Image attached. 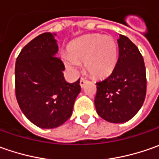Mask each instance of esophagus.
<instances>
[{
  "instance_id": "34e87169",
  "label": "esophagus",
  "mask_w": 159,
  "mask_h": 159,
  "mask_svg": "<svg viewBox=\"0 0 159 159\" xmlns=\"http://www.w3.org/2000/svg\"><path fill=\"white\" fill-rule=\"evenodd\" d=\"M87 82H88V80H87L86 79L81 78V79H80V87H81V88H84Z\"/></svg>"
}]
</instances>
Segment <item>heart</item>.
<instances>
[{"instance_id":"obj_1","label":"heart","mask_w":159,"mask_h":159,"mask_svg":"<svg viewBox=\"0 0 159 159\" xmlns=\"http://www.w3.org/2000/svg\"><path fill=\"white\" fill-rule=\"evenodd\" d=\"M67 49L69 57H63L65 67L76 72L84 62L87 71L95 78L109 76L118 62V44L108 35H85L70 42Z\"/></svg>"}]
</instances>
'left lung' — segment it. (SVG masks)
<instances>
[{
  "mask_svg": "<svg viewBox=\"0 0 159 159\" xmlns=\"http://www.w3.org/2000/svg\"><path fill=\"white\" fill-rule=\"evenodd\" d=\"M119 59L110 76L96 83L95 106L102 119L124 123L134 117L146 96V69L138 48L119 35Z\"/></svg>",
  "mask_w": 159,
  "mask_h": 159,
  "instance_id": "1",
  "label": "left lung"
}]
</instances>
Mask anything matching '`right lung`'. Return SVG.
Instances as JSON below:
<instances>
[{"label": "right lung", "instance_id": "obj_1", "mask_svg": "<svg viewBox=\"0 0 159 159\" xmlns=\"http://www.w3.org/2000/svg\"><path fill=\"white\" fill-rule=\"evenodd\" d=\"M55 36L51 33L37 36L24 47L16 62L18 105L33 124L43 129L56 128L70 119L81 91L80 79L74 83L64 79Z\"/></svg>", "mask_w": 159, "mask_h": 159}]
</instances>
